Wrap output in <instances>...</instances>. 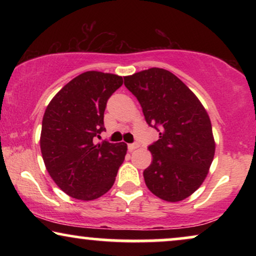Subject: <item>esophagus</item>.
<instances>
[{
    "label": "esophagus",
    "mask_w": 256,
    "mask_h": 256,
    "mask_svg": "<svg viewBox=\"0 0 256 256\" xmlns=\"http://www.w3.org/2000/svg\"><path fill=\"white\" fill-rule=\"evenodd\" d=\"M136 148H138V143H129L128 144L129 152H132V150H135Z\"/></svg>",
    "instance_id": "esophagus-1"
}]
</instances>
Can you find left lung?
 Listing matches in <instances>:
<instances>
[{"label": "left lung", "mask_w": 256, "mask_h": 256, "mask_svg": "<svg viewBox=\"0 0 256 256\" xmlns=\"http://www.w3.org/2000/svg\"><path fill=\"white\" fill-rule=\"evenodd\" d=\"M150 127L160 138L148 146L152 162L143 171L146 186L166 202H180L200 186L214 156V138L205 108L172 73L152 68L124 76Z\"/></svg>", "instance_id": "1"}]
</instances>
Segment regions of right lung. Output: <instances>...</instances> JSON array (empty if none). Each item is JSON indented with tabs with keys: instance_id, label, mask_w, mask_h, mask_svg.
I'll list each match as a JSON object with an SVG mask.
<instances>
[{
	"instance_id": "1",
	"label": "right lung",
	"mask_w": 256,
	"mask_h": 256,
	"mask_svg": "<svg viewBox=\"0 0 256 256\" xmlns=\"http://www.w3.org/2000/svg\"><path fill=\"white\" fill-rule=\"evenodd\" d=\"M122 84V76L116 74L82 73L46 107L42 122V155L51 178L70 197L93 200L113 186L127 144L96 143V138L106 130L107 101Z\"/></svg>"
}]
</instances>
